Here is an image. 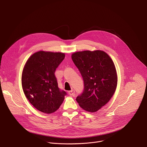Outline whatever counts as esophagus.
Wrapping results in <instances>:
<instances>
[{
    "label": "esophagus",
    "instance_id": "esophagus-1",
    "mask_svg": "<svg viewBox=\"0 0 147 147\" xmlns=\"http://www.w3.org/2000/svg\"><path fill=\"white\" fill-rule=\"evenodd\" d=\"M74 93H75V91H74V90H72L69 91V94L70 95H74L75 94Z\"/></svg>",
    "mask_w": 147,
    "mask_h": 147
}]
</instances>
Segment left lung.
<instances>
[{
  "label": "left lung",
  "mask_w": 147,
  "mask_h": 147,
  "mask_svg": "<svg viewBox=\"0 0 147 147\" xmlns=\"http://www.w3.org/2000/svg\"><path fill=\"white\" fill-rule=\"evenodd\" d=\"M71 58L84 86L76 100L84 110L95 112L109 101L116 89L117 77L113 61L102 51L77 52Z\"/></svg>",
  "instance_id": "obj_1"
}]
</instances>
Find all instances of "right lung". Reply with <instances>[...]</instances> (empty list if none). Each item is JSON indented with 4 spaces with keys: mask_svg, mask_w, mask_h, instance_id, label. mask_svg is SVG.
Returning <instances> with one entry per match:
<instances>
[{
    "mask_svg": "<svg viewBox=\"0 0 147 147\" xmlns=\"http://www.w3.org/2000/svg\"><path fill=\"white\" fill-rule=\"evenodd\" d=\"M65 53L39 51L34 53L24 67L22 82L24 94L38 111H56L67 93L59 87L55 73L65 59Z\"/></svg>",
    "mask_w": 147,
    "mask_h": 147,
    "instance_id": "add662e5",
    "label": "right lung"
}]
</instances>
